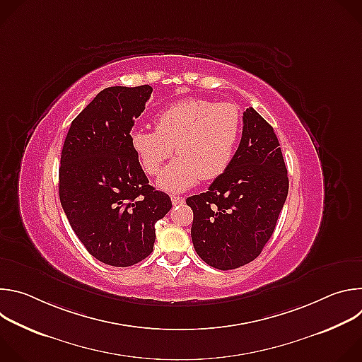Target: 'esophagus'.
<instances>
[{
	"mask_svg": "<svg viewBox=\"0 0 362 362\" xmlns=\"http://www.w3.org/2000/svg\"><path fill=\"white\" fill-rule=\"evenodd\" d=\"M172 203H173V206H179V204H183V203H185V197H180V196H173V197H172Z\"/></svg>",
	"mask_w": 362,
	"mask_h": 362,
	"instance_id": "1",
	"label": "esophagus"
}]
</instances>
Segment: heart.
Segmentation results:
<instances>
[{
	"label": "heart",
	"instance_id": "b5f03b06",
	"mask_svg": "<svg viewBox=\"0 0 362 362\" xmlns=\"http://www.w3.org/2000/svg\"><path fill=\"white\" fill-rule=\"evenodd\" d=\"M156 130L136 127L130 146L141 169L156 176L175 153L177 158L162 172L158 186L183 193L200 179L212 180L230 166L242 136L243 119L235 103L185 98L172 103L154 117Z\"/></svg>",
	"mask_w": 362,
	"mask_h": 362
}]
</instances>
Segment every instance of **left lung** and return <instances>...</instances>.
I'll list each match as a JSON object with an SVG mask.
<instances>
[{"mask_svg":"<svg viewBox=\"0 0 362 362\" xmlns=\"http://www.w3.org/2000/svg\"><path fill=\"white\" fill-rule=\"evenodd\" d=\"M288 187L274 127L246 109L242 139L228 170L208 192L186 199L193 211L190 233L197 255L221 271L256 259L275 230Z\"/></svg>","mask_w":362,"mask_h":362,"instance_id":"obj_1","label":"left lung"}]
</instances>
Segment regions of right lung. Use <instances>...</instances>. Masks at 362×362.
<instances>
[{
	"instance_id": "right-lung-1",
	"label": "right lung",
	"mask_w": 362,
	"mask_h": 362,
	"mask_svg": "<svg viewBox=\"0 0 362 362\" xmlns=\"http://www.w3.org/2000/svg\"><path fill=\"white\" fill-rule=\"evenodd\" d=\"M153 88L107 87L71 122L59 169L64 214L87 252L126 268L147 257L154 225L172 209L165 192L148 185L130 146V132Z\"/></svg>"
}]
</instances>
